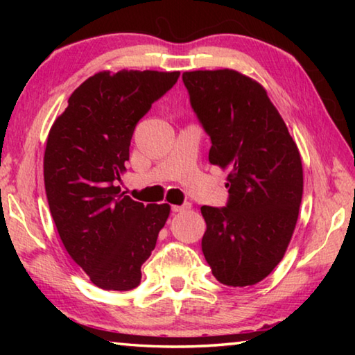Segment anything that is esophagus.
<instances>
[{
  "label": "esophagus",
  "instance_id": "34e87169",
  "mask_svg": "<svg viewBox=\"0 0 355 355\" xmlns=\"http://www.w3.org/2000/svg\"><path fill=\"white\" fill-rule=\"evenodd\" d=\"M186 209H189V205H172L173 213H183Z\"/></svg>",
  "mask_w": 355,
  "mask_h": 355
}]
</instances>
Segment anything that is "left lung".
Returning <instances> with one entry per match:
<instances>
[{"label": "left lung", "mask_w": 355, "mask_h": 355, "mask_svg": "<svg viewBox=\"0 0 355 355\" xmlns=\"http://www.w3.org/2000/svg\"><path fill=\"white\" fill-rule=\"evenodd\" d=\"M192 110L211 139L209 164L228 171L224 208L202 207V250L227 286L261 282L296 227L304 189L300 153L266 89L232 69L184 71Z\"/></svg>", "instance_id": "1"}]
</instances>
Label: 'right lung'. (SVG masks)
Instances as JSON below:
<instances>
[{
  "label": "right lung",
  "mask_w": 355,
  "mask_h": 355,
  "mask_svg": "<svg viewBox=\"0 0 355 355\" xmlns=\"http://www.w3.org/2000/svg\"><path fill=\"white\" fill-rule=\"evenodd\" d=\"M180 71L103 70L70 95L51 125L45 192L65 250L94 285L130 291L152 255L171 207L120 192L136 123L177 83Z\"/></svg>",
  "instance_id": "1"
}]
</instances>
